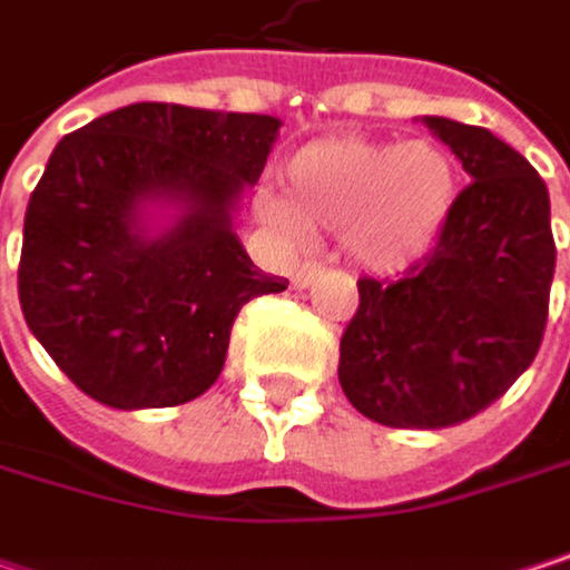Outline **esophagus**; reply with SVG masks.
I'll return each instance as SVG.
<instances>
[{"label":"esophagus","instance_id":"1","mask_svg":"<svg viewBox=\"0 0 570 570\" xmlns=\"http://www.w3.org/2000/svg\"><path fill=\"white\" fill-rule=\"evenodd\" d=\"M320 274H323V267H320L316 261H303V264L293 271V286H309Z\"/></svg>","mask_w":570,"mask_h":570}]
</instances>
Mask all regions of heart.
I'll return each instance as SVG.
<instances>
[{
    "mask_svg": "<svg viewBox=\"0 0 570 570\" xmlns=\"http://www.w3.org/2000/svg\"><path fill=\"white\" fill-rule=\"evenodd\" d=\"M284 197L286 204L261 200L274 227L336 230L353 264L399 274L439 244L459 197V171L435 141L323 138L286 161Z\"/></svg>",
    "mask_w": 570,
    "mask_h": 570,
    "instance_id": "heart-1",
    "label": "heart"
}]
</instances>
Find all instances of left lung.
<instances>
[{
  "instance_id": "1",
  "label": "left lung",
  "mask_w": 570,
  "mask_h": 570,
  "mask_svg": "<svg viewBox=\"0 0 570 570\" xmlns=\"http://www.w3.org/2000/svg\"><path fill=\"white\" fill-rule=\"evenodd\" d=\"M472 177L439 244L399 281H360L340 386L373 422L442 429L509 393L538 356L554 277L548 187L489 128L425 118Z\"/></svg>"
}]
</instances>
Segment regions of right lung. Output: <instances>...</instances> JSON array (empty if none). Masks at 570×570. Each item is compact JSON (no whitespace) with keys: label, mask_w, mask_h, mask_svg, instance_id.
Listing matches in <instances>:
<instances>
[{"label":"right lung","mask_w":570,"mask_h":570,"mask_svg":"<svg viewBox=\"0 0 570 570\" xmlns=\"http://www.w3.org/2000/svg\"><path fill=\"white\" fill-rule=\"evenodd\" d=\"M281 121L138 101L65 135L26 210L19 303L56 366L111 409H165L207 393L244 303L286 289L230 230ZM145 199H177L145 238Z\"/></svg>","instance_id":"obj_1"}]
</instances>
